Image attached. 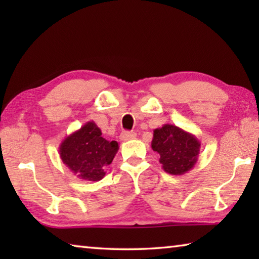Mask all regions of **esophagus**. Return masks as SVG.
Returning <instances> with one entry per match:
<instances>
[{
	"label": "esophagus",
	"mask_w": 259,
	"mask_h": 259,
	"mask_svg": "<svg viewBox=\"0 0 259 259\" xmlns=\"http://www.w3.org/2000/svg\"><path fill=\"white\" fill-rule=\"evenodd\" d=\"M120 137L122 140H131L137 137V134L134 133V131H123Z\"/></svg>",
	"instance_id": "34e87169"
}]
</instances>
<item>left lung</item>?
<instances>
[{"mask_svg":"<svg viewBox=\"0 0 259 259\" xmlns=\"http://www.w3.org/2000/svg\"><path fill=\"white\" fill-rule=\"evenodd\" d=\"M153 133L152 148L160 155L159 162L166 174L179 176L193 169L201 147L194 135L174 124H163Z\"/></svg>","mask_w":259,"mask_h":259,"instance_id":"8db88e82","label":"left lung"}]
</instances>
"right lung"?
Segmentation results:
<instances>
[{"label":"right lung","instance_id":"right-lung-1","mask_svg":"<svg viewBox=\"0 0 259 259\" xmlns=\"http://www.w3.org/2000/svg\"><path fill=\"white\" fill-rule=\"evenodd\" d=\"M117 151V142H108L102 137V130L94 121L87 122L67 136L59 146L63 163L78 178L89 182L104 178L105 169L112 163Z\"/></svg>","mask_w":259,"mask_h":259}]
</instances>
